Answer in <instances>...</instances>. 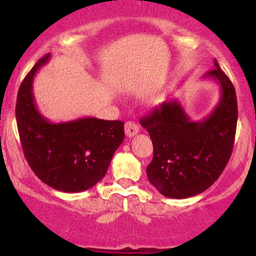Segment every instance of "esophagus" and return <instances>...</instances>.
<instances>
[{"instance_id": "obj_1", "label": "esophagus", "mask_w": 256, "mask_h": 256, "mask_svg": "<svg viewBox=\"0 0 256 256\" xmlns=\"http://www.w3.org/2000/svg\"><path fill=\"white\" fill-rule=\"evenodd\" d=\"M138 131H140V128H138L136 122H128L125 124V134H126V136H128V137L136 136V134H138Z\"/></svg>"}]
</instances>
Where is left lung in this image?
I'll return each mask as SVG.
<instances>
[{"label": "left lung", "mask_w": 256, "mask_h": 256, "mask_svg": "<svg viewBox=\"0 0 256 256\" xmlns=\"http://www.w3.org/2000/svg\"><path fill=\"white\" fill-rule=\"evenodd\" d=\"M204 78L220 86L218 104L207 118L192 122L178 100H170L140 119L154 148L146 176L166 198H188L204 192L231 156L238 116L236 91L216 60Z\"/></svg>", "instance_id": "1"}]
</instances>
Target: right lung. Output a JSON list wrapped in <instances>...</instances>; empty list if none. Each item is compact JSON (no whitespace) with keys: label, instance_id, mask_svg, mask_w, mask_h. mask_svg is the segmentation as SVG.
I'll list each match as a JSON object with an SVG mask.
<instances>
[{"label":"right lung","instance_id":"add662e5","mask_svg":"<svg viewBox=\"0 0 256 256\" xmlns=\"http://www.w3.org/2000/svg\"><path fill=\"white\" fill-rule=\"evenodd\" d=\"M50 58L46 54L28 72L16 98V125L28 165L43 183L64 192H80L107 173L114 152L124 140L120 120L79 118L52 122L38 110L34 78Z\"/></svg>","mask_w":256,"mask_h":256}]
</instances>
